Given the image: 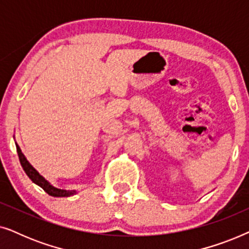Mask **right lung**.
<instances>
[{
    "instance_id": "obj_1",
    "label": "right lung",
    "mask_w": 249,
    "mask_h": 249,
    "mask_svg": "<svg viewBox=\"0 0 249 249\" xmlns=\"http://www.w3.org/2000/svg\"><path fill=\"white\" fill-rule=\"evenodd\" d=\"M17 152H18L19 161H20V163H21V166H22V169L25 170L26 175L28 176L30 179H32V181L34 183H36V185L42 187V188L45 190L49 195L53 196V197H68V196L73 195L74 192H71V190H66V189H59V188H55V187H53L52 185H50V182L46 181V180L44 179L43 177L33 168L32 165H30V163L27 161V159L25 158V155L22 154L21 149H20L18 145H17Z\"/></svg>"
}]
</instances>
